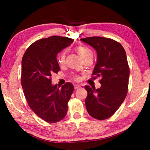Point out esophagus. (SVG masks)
<instances>
[{"label":"esophagus","mask_w":150,"mask_h":150,"mask_svg":"<svg viewBox=\"0 0 150 150\" xmlns=\"http://www.w3.org/2000/svg\"><path fill=\"white\" fill-rule=\"evenodd\" d=\"M74 88H75V89H79V88H81V86L79 85L76 84L74 85Z\"/></svg>","instance_id":"34e87169"}]
</instances>
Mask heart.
<instances>
[{"instance_id": "heart-1", "label": "heart", "mask_w": 150, "mask_h": 150, "mask_svg": "<svg viewBox=\"0 0 150 150\" xmlns=\"http://www.w3.org/2000/svg\"><path fill=\"white\" fill-rule=\"evenodd\" d=\"M76 50H77L78 54L80 55L81 58L84 57L85 55L92 53V52H91V50L90 49H88V47H85V46H79L76 48ZM65 59V53L62 52L59 56V63L62 64V63H64ZM75 79H77L78 77H75Z\"/></svg>"}]
</instances>
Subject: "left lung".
Segmentation results:
<instances>
[{"mask_svg": "<svg viewBox=\"0 0 150 150\" xmlns=\"http://www.w3.org/2000/svg\"><path fill=\"white\" fill-rule=\"evenodd\" d=\"M96 50L97 60L93 75L100 77L101 87L86 85L85 105L88 113L97 120H105L115 113L125 99L130 69L125 50L120 43L106 38L81 39Z\"/></svg>", "mask_w": 150, "mask_h": 150, "instance_id": "1", "label": "left lung"}]
</instances>
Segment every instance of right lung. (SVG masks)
Returning a JSON list of instances; mask_svg holds the SVG:
<instances>
[{"instance_id": "obj_1", "label": "right lung", "mask_w": 150, "mask_h": 150, "mask_svg": "<svg viewBox=\"0 0 150 150\" xmlns=\"http://www.w3.org/2000/svg\"><path fill=\"white\" fill-rule=\"evenodd\" d=\"M74 40L53 35L30 45L22 60L21 83L30 108L43 120L57 122L67 112V103L74 90L71 83L62 88L52 85L51 76L59 71L57 55Z\"/></svg>"}]
</instances>
